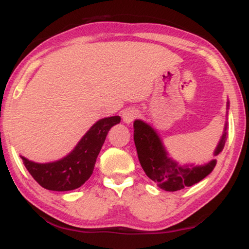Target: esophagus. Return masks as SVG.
I'll return each instance as SVG.
<instances>
[{
	"mask_svg": "<svg viewBox=\"0 0 249 249\" xmlns=\"http://www.w3.org/2000/svg\"><path fill=\"white\" fill-rule=\"evenodd\" d=\"M139 115V111L137 110V108H133V107H130V108H126V110L123 111V122L125 123V124H130V123H132L134 119L137 118Z\"/></svg>",
	"mask_w": 249,
	"mask_h": 249,
	"instance_id": "1",
	"label": "esophagus"
}]
</instances>
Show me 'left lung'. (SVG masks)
Segmentation results:
<instances>
[{
  "mask_svg": "<svg viewBox=\"0 0 249 249\" xmlns=\"http://www.w3.org/2000/svg\"><path fill=\"white\" fill-rule=\"evenodd\" d=\"M230 102H227V110ZM133 139L136 144L138 159L142 170L157 186L161 190L174 192L198 184L213 171L216 165V159L204 165L186 164L180 165L178 161L171 158L162 144L161 138L157 131L147 123L136 119L133 123ZM226 130L227 122L225 123L224 133L214 150L213 156L216 157L222 152L226 142Z\"/></svg>",
  "mask_w": 249,
  "mask_h": 249,
  "instance_id": "obj_1",
  "label": "left lung"
}]
</instances>
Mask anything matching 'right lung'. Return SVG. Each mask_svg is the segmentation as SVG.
<instances>
[{"instance_id":"1","label":"right lung","mask_w":249,"mask_h":249,"mask_svg":"<svg viewBox=\"0 0 249 249\" xmlns=\"http://www.w3.org/2000/svg\"><path fill=\"white\" fill-rule=\"evenodd\" d=\"M119 123V116L99 119L82 137L75 148L59 160L41 164L22 156L21 158L33 178L42 187L57 192L76 190L91 177L107 132Z\"/></svg>"}]
</instances>
